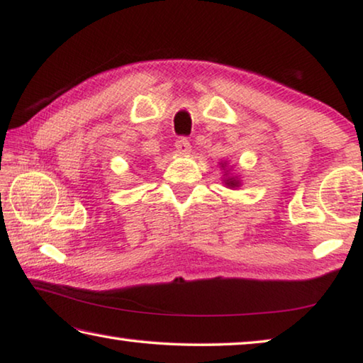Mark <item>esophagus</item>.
Masks as SVG:
<instances>
[{
  "mask_svg": "<svg viewBox=\"0 0 363 363\" xmlns=\"http://www.w3.org/2000/svg\"><path fill=\"white\" fill-rule=\"evenodd\" d=\"M175 147L180 154H189V150H191V144H189V141L186 138H178L177 143H175Z\"/></svg>",
  "mask_w": 363,
  "mask_h": 363,
  "instance_id": "34e87169",
  "label": "esophagus"
}]
</instances>
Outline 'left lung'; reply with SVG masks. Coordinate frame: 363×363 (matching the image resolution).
<instances>
[{"mask_svg": "<svg viewBox=\"0 0 363 363\" xmlns=\"http://www.w3.org/2000/svg\"><path fill=\"white\" fill-rule=\"evenodd\" d=\"M220 165L225 167V164H220ZM225 185L230 186V188H237V186H240V182H238V178L228 177V178H225Z\"/></svg>", "mask_w": 363, "mask_h": 363, "instance_id": "left-lung-1", "label": "left lung"}]
</instances>
